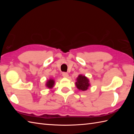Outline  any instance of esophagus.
<instances>
[{
    "label": "esophagus",
    "mask_w": 134,
    "mask_h": 134,
    "mask_svg": "<svg viewBox=\"0 0 134 134\" xmlns=\"http://www.w3.org/2000/svg\"><path fill=\"white\" fill-rule=\"evenodd\" d=\"M63 76L64 78L69 77V74L67 72H63Z\"/></svg>",
    "instance_id": "esophagus-1"
}]
</instances>
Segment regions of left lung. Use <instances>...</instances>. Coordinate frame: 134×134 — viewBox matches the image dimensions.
<instances>
[{"instance_id":"1","label":"left lung","mask_w":134,"mask_h":134,"mask_svg":"<svg viewBox=\"0 0 134 134\" xmlns=\"http://www.w3.org/2000/svg\"><path fill=\"white\" fill-rule=\"evenodd\" d=\"M76 87L79 90L85 91L87 90L90 86L89 80L86 76L82 75H79L76 78V82L75 83Z\"/></svg>"}]
</instances>
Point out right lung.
Instances as JSON below:
<instances>
[{"label": "right lung", "mask_w": 134, "mask_h": 134, "mask_svg": "<svg viewBox=\"0 0 134 134\" xmlns=\"http://www.w3.org/2000/svg\"><path fill=\"white\" fill-rule=\"evenodd\" d=\"M54 85H55V81L52 79H49V80H48L46 83V86L49 88V89H52Z\"/></svg>", "instance_id": "add662e5"}]
</instances>
